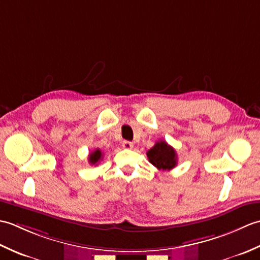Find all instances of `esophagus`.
I'll return each instance as SVG.
<instances>
[{
  "mask_svg": "<svg viewBox=\"0 0 260 260\" xmlns=\"http://www.w3.org/2000/svg\"><path fill=\"white\" fill-rule=\"evenodd\" d=\"M121 146L126 148V150H131V148H133V143L129 141H124L123 143H121Z\"/></svg>",
  "mask_w": 260,
  "mask_h": 260,
  "instance_id": "obj_1",
  "label": "esophagus"
}]
</instances>
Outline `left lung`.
<instances>
[{"mask_svg":"<svg viewBox=\"0 0 260 260\" xmlns=\"http://www.w3.org/2000/svg\"><path fill=\"white\" fill-rule=\"evenodd\" d=\"M146 155L154 167L162 171L172 170L178 163L175 150L164 141L156 142L155 145L147 151Z\"/></svg>","mask_w":260,"mask_h":260,"instance_id":"obj_1","label":"left lung"}]
</instances>
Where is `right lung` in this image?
Masks as SVG:
<instances>
[{"mask_svg":"<svg viewBox=\"0 0 260 260\" xmlns=\"http://www.w3.org/2000/svg\"><path fill=\"white\" fill-rule=\"evenodd\" d=\"M102 158H103V153L99 148H97V150H95L89 154V158H88V161H89L91 165H93V164H97Z\"/></svg>","mask_w":260,"mask_h":260,"instance_id":"obj_1","label":"right lung"}]
</instances>
